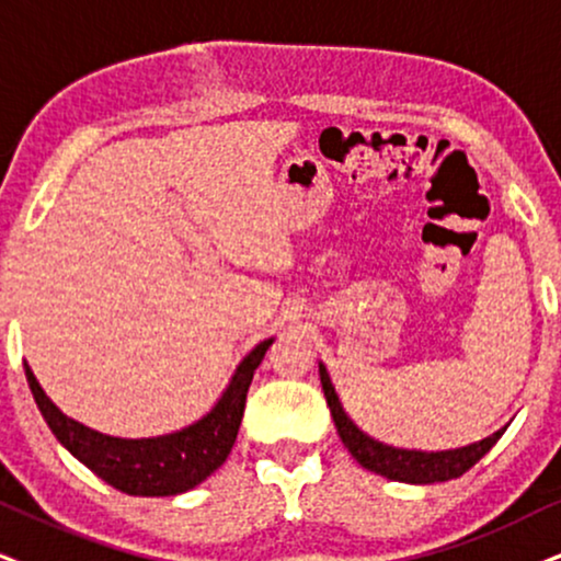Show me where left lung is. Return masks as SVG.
Masks as SVG:
<instances>
[{
    "mask_svg": "<svg viewBox=\"0 0 561 561\" xmlns=\"http://www.w3.org/2000/svg\"><path fill=\"white\" fill-rule=\"evenodd\" d=\"M321 386L323 396L329 401L333 424H336L339 437H342L344 448L352 453V458L359 466H365L367 471L380 473V477L403 481V484H435V481H450L463 477L471 466H477L481 458L492 450V445L502 437V432H494L492 437L473 443L469 448L458 450H443V453H420V450H399L388 448V445L375 443L373 437H367L365 432L354 427L350 416L344 414L339 396L333 391L329 373L321 365Z\"/></svg>",
    "mask_w": 561,
    "mask_h": 561,
    "instance_id": "left-lung-1",
    "label": "left lung"
}]
</instances>
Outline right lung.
<instances>
[{
  "label": "right lung",
  "mask_w": 561,
  "mask_h": 561,
  "mask_svg": "<svg viewBox=\"0 0 561 561\" xmlns=\"http://www.w3.org/2000/svg\"><path fill=\"white\" fill-rule=\"evenodd\" d=\"M268 346H272V339L261 342L248 354L236 370V378L230 380L228 391L202 422L173 432V435L150 439H122L88 430L84 424L64 416L48 401L44 388L38 386L27 365L25 375L33 399L56 439L77 460H82L95 477H101L105 484L118 489V492L134 494V497H170V494L188 492V489L202 484L230 456L240 420H243L248 386H251L253 373H256Z\"/></svg>",
  "instance_id": "add662e5"
}]
</instances>
